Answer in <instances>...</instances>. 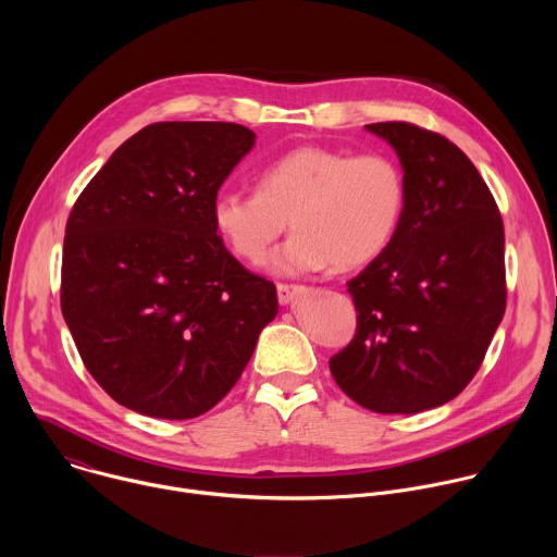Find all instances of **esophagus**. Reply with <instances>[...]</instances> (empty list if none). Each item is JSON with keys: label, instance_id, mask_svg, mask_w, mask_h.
Masks as SVG:
<instances>
[{"label": "esophagus", "instance_id": "34e87169", "mask_svg": "<svg viewBox=\"0 0 557 557\" xmlns=\"http://www.w3.org/2000/svg\"><path fill=\"white\" fill-rule=\"evenodd\" d=\"M306 288L299 284H277V299L282 306L290 304L295 297H299Z\"/></svg>", "mask_w": 557, "mask_h": 557}]
</instances>
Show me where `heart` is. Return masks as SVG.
<instances>
[{
  "label": "heart",
  "mask_w": 557,
  "mask_h": 557,
  "mask_svg": "<svg viewBox=\"0 0 557 557\" xmlns=\"http://www.w3.org/2000/svg\"><path fill=\"white\" fill-rule=\"evenodd\" d=\"M406 211V178L385 153L304 145L258 174V191L222 189L211 220L226 247L260 264L286 228L288 240L271 256L282 275L352 271L376 260L394 240Z\"/></svg>",
  "instance_id": "b5f03b06"
}]
</instances>
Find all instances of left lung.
I'll return each instance as SVG.
<instances>
[{
    "label": "left lung",
    "instance_id": "left-lung-1",
    "mask_svg": "<svg viewBox=\"0 0 557 557\" xmlns=\"http://www.w3.org/2000/svg\"><path fill=\"white\" fill-rule=\"evenodd\" d=\"M366 129L399 156L406 211L389 247L348 282L352 342L331 359L337 385L379 414L451 401L479 372L503 322L505 228L469 158L410 123Z\"/></svg>",
    "mask_w": 557,
    "mask_h": 557
}]
</instances>
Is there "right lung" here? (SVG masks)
Masks as SVG:
<instances>
[{
    "label": "right lung",
    "instance_id": "right-lung-1",
    "mask_svg": "<svg viewBox=\"0 0 557 557\" xmlns=\"http://www.w3.org/2000/svg\"><path fill=\"white\" fill-rule=\"evenodd\" d=\"M237 123H153L72 207L61 310L88 372L138 414L185 421L240 379L275 320L273 282L224 247L211 202L253 149Z\"/></svg>",
    "mask_w": 557,
    "mask_h": 557
}]
</instances>
